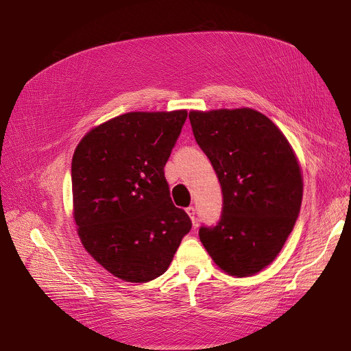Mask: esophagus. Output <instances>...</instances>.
Masks as SVG:
<instances>
[{
	"mask_svg": "<svg viewBox=\"0 0 351 351\" xmlns=\"http://www.w3.org/2000/svg\"><path fill=\"white\" fill-rule=\"evenodd\" d=\"M186 212H187V215L190 217V219H192L193 224L196 226V210H195V208L189 206V208H186Z\"/></svg>",
	"mask_w": 351,
	"mask_h": 351,
	"instance_id": "obj_1",
	"label": "esophagus"
}]
</instances>
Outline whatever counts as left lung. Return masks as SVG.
I'll return each mask as SVG.
<instances>
[{
  "instance_id": "obj_1",
  "label": "left lung",
  "mask_w": 351,
  "mask_h": 351,
  "mask_svg": "<svg viewBox=\"0 0 351 351\" xmlns=\"http://www.w3.org/2000/svg\"><path fill=\"white\" fill-rule=\"evenodd\" d=\"M189 119L222 192L221 217L199 228L200 241L221 269L256 274L277 258L299 218V162L278 127L254 110L192 111Z\"/></svg>"
}]
</instances>
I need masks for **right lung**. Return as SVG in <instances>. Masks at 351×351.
Returning <instances> with one entry per match:
<instances>
[{
    "instance_id": "right-lung-1",
    "label": "right lung",
    "mask_w": 351,
    "mask_h": 351,
    "mask_svg": "<svg viewBox=\"0 0 351 351\" xmlns=\"http://www.w3.org/2000/svg\"><path fill=\"white\" fill-rule=\"evenodd\" d=\"M186 119L184 110L127 112L95 127L74 151L79 237L117 278L146 282L162 275L192 228L164 174Z\"/></svg>"
}]
</instances>
